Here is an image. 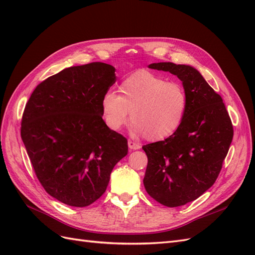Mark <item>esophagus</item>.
I'll return each mask as SVG.
<instances>
[{"label": "esophagus", "mask_w": 255, "mask_h": 255, "mask_svg": "<svg viewBox=\"0 0 255 255\" xmlns=\"http://www.w3.org/2000/svg\"><path fill=\"white\" fill-rule=\"evenodd\" d=\"M128 148H129L130 150H138V149H140V144H138V143H136V142H134V141H132V140H128Z\"/></svg>", "instance_id": "obj_1"}]
</instances>
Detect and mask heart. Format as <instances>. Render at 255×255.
Instances as JSON below:
<instances>
[{
    "instance_id": "1",
    "label": "heart",
    "mask_w": 255,
    "mask_h": 255,
    "mask_svg": "<svg viewBox=\"0 0 255 255\" xmlns=\"http://www.w3.org/2000/svg\"><path fill=\"white\" fill-rule=\"evenodd\" d=\"M119 94L109 90L102 98V118L109 128L119 130L129 112L134 134L152 141L166 139L182 126L187 95L181 84L139 70L121 82Z\"/></svg>"
}]
</instances>
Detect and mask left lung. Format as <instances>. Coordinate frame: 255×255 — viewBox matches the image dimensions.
Returning a JSON list of instances; mask_svg holds the SVG:
<instances>
[{
    "mask_svg": "<svg viewBox=\"0 0 255 255\" xmlns=\"http://www.w3.org/2000/svg\"><path fill=\"white\" fill-rule=\"evenodd\" d=\"M182 81L187 110L182 126L165 140L142 146L148 156L146 192L157 202L176 207L194 201L213 186L233 139V126L221 97L197 69L154 63Z\"/></svg>",
    "mask_w": 255,
    "mask_h": 255,
    "instance_id": "8db88e82",
    "label": "left lung"
}]
</instances>
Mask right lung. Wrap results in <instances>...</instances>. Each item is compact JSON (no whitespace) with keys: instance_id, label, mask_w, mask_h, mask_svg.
I'll use <instances>...</instances> for the list:
<instances>
[{"instance_id":"obj_1","label":"right lung","mask_w":255,"mask_h":255,"mask_svg":"<svg viewBox=\"0 0 255 255\" xmlns=\"http://www.w3.org/2000/svg\"><path fill=\"white\" fill-rule=\"evenodd\" d=\"M104 63L66 68L41 82L25 105L21 138L40 184L67 205L101 197L128 140L107 128L101 101L116 82Z\"/></svg>"}]
</instances>
